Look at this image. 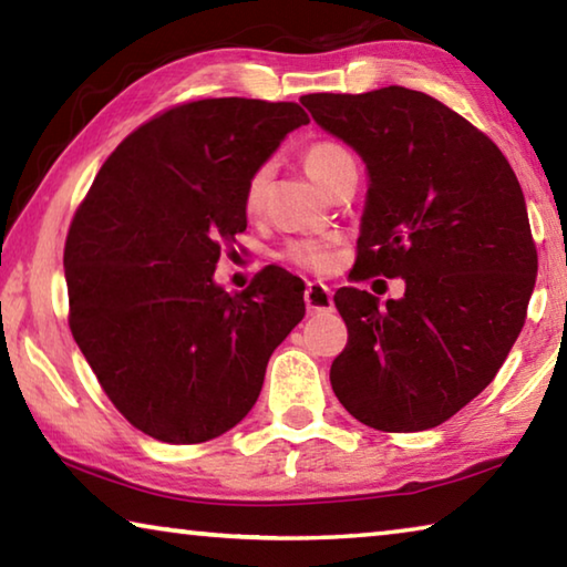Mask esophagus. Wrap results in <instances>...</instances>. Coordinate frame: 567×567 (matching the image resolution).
I'll list each match as a JSON object with an SVG mask.
<instances>
[{
    "instance_id": "34e87169",
    "label": "esophagus",
    "mask_w": 567,
    "mask_h": 567,
    "mask_svg": "<svg viewBox=\"0 0 567 567\" xmlns=\"http://www.w3.org/2000/svg\"><path fill=\"white\" fill-rule=\"evenodd\" d=\"M305 305H307V312H310V315L330 312L332 310V292H330V287L322 285V282H307Z\"/></svg>"
}]
</instances>
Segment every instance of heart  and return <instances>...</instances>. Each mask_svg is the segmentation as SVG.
<instances>
[{
  "mask_svg": "<svg viewBox=\"0 0 567 567\" xmlns=\"http://www.w3.org/2000/svg\"><path fill=\"white\" fill-rule=\"evenodd\" d=\"M348 150L340 147L338 142H312L307 145L302 152V165L305 172L310 175L318 185H328V179L332 177V172L338 169L340 162L348 159ZM267 185H270V165L257 167L252 175L247 179L245 187V209L247 213H257L262 207ZM285 257L297 267H305V270H315V272H324L330 270L332 265V245L328 239H315V237H305V239H295L285 247Z\"/></svg>",
  "mask_w": 567,
  "mask_h": 567,
  "instance_id": "1",
  "label": "heart"
}]
</instances>
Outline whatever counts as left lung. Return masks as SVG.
Masks as SVG:
<instances>
[{
    "label": "left lung",
    "instance_id": "obj_1",
    "mask_svg": "<svg viewBox=\"0 0 567 567\" xmlns=\"http://www.w3.org/2000/svg\"><path fill=\"white\" fill-rule=\"evenodd\" d=\"M300 102L368 167L350 277L405 280L385 305L358 287L334 292L348 324L334 395L385 433L435 427L491 385L525 324L537 252L520 182L491 137L430 94Z\"/></svg>",
    "mask_w": 567,
    "mask_h": 567
}]
</instances>
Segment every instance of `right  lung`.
<instances>
[{"label": "right lung", "instance_id": "obj_1", "mask_svg": "<svg viewBox=\"0 0 567 567\" xmlns=\"http://www.w3.org/2000/svg\"><path fill=\"white\" fill-rule=\"evenodd\" d=\"M295 102H187L134 130L104 162L64 245L70 330L112 405L172 445L219 437L260 395L305 318V285L265 267L243 292L215 282L245 233V187L292 130Z\"/></svg>", "mask_w": 567, "mask_h": 567}]
</instances>
